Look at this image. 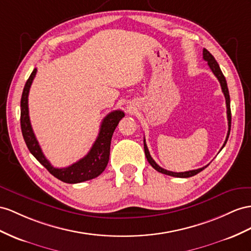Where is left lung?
Listing matches in <instances>:
<instances>
[{"label":"left lung","mask_w":251,"mask_h":251,"mask_svg":"<svg viewBox=\"0 0 251 251\" xmlns=\"http://www.w3.org/2000/svg\"><path fill=\"white\" fill-rule=\"evenodd\" d=\"M202 55H203V59L208 62V66L210 67L211 71L213 72V74L216 76V78L218 79L221 83V87H222V91L225 95V99H226V106H227V119H228V133H227V137H226V141H225V143L223 145V147L226 145L227 143V140L229 138V134H230V129H231V109H230V95H229V90H228V86H227V81L226 78H225V76L222 72V70L218 66V63L216 62L215 58L212 54L207 50L205 49H203L202 50ZM222 147V149H223ZM144 151H145V156L147 161L150 162V164L152 166L153 169L156 171H158L159 173H162V174L165 175H169V176H173V177H179V178H188V177H192V176H195L198 173H201L202 170H204V168H207L208 165L203 166V168L201 169H197V170H193V171H188V172H181V173H176V172H171L168 170H164L162 169L161 166H159L156 162L155 160H153L151 156V153L149 151V149H147V145L145 143V139H144Z\"/></svg>","instance_id":"1"}]
</instances>
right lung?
Masks as SVG:
<instances>
[{
	"instance_id": "1",
	"label": "right lung",
	"mask_w": 251,
	"mask_h": 251,
	"mask_svg": "<svg viewBox=\"0 0 251 251\" xmlns=\"http://www.w3.org/2000/svg\"><path fill=\"white\" fill-rule=\"evenodd\" d=\"M36 73L37 69H34L30 76L28 77L26 83H25L21 98V130L25 143H26L27 149L31 152V155L54 177L66 183H78L100 176L105 171L109 161L110 144L113 131L122 118H124L125 113L122 110H115L106 115L101 122L99 136L96 138L91 150L79 161L73 163L72 165L68 166V168H54L46 158V156L43 155L41 147L39 143H38L29 121L28 93Z\"/></svg>"
}]
</instances>
